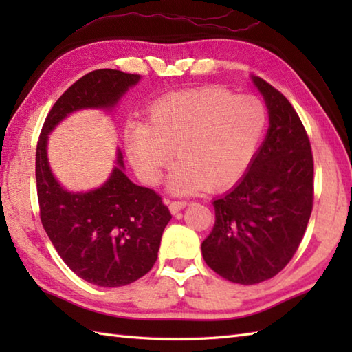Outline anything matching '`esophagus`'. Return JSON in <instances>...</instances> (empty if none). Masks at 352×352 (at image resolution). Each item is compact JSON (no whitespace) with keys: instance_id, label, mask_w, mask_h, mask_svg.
Here are the masks:
<instances>
[{"instance_id":"obj_1","label":"esophagus","mask_w":352,"mask_h":352,"mask_svg":"<svg viewBox=\"0 0 352 352\" xmlns=\"http://www.w3.org/2000/svg\"><path fill=\"white\" fill-rule=\"evenodd\" d=\"M186 206H188L186 201H169V210L172 214H177L178 212L183 210Z\"/></svg>"}]
</instances>
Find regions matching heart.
<instances>
[{
	"label": "heart",
	"mask_w": 352,
	"mask_h": 352,
	"mask_svg": "<svg viewBox=\"0 0 352 352\" xmlns=\"http://www.w3.org/2000/svg\"><path fill=\"white\" fill-rule=\"evenodd\" d=\"M266 129V110L256 96H236L210 86L163 96L148 110L146 125L125 131L130 162L148 184H157L172 159L169 178L177 193L236 183L251 164Z\"/></svg>",
	"instance_id": "heart-1"
}]
</instances>
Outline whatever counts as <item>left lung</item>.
Segmentation results:
<instances>
[{
	"label": "left lung",
	"mask_w": 352,
	"mask_h": 352,
	"mask_svg": "<svg viewBox=\"0 0 352 352\" xmlns=\"http://www.w3.org/2000/svg\"><path fill=\"white\" fill-rule=\"evenodd\" d=\"M269 129L248 170L213 201L214 226L201 245L206 263L231 283L257 284L284 269L300 246L313 208V154L286 96L252 77Z\"/></svg>",
	"instance_id": "1"
}]
</instances>
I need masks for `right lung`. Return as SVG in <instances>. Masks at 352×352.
I'll use <instances>...</instances> for the list:
<instances>
[{
	"mask_svg": "<svg viewBox=\"0 0 352 352\" xmlns=\"http://www.w3.org/2000/svg\"><path fill=\"white\" fill-rule=\"evenodd\" d=\"M140 76L96 69L77 80L45 119L36 148V186L42 226L71 271L87 283L119 287L151 271L157 260L169 208L153 189L134 184L118 166L101 188L68 192L52 175L48 134L81 109H111Z\"/></svg>",
	"mask_w": 352,
	"mask_h": 352,
	"instance_id": "obj_1",
	"label": "right lung"
}]
</instances>
